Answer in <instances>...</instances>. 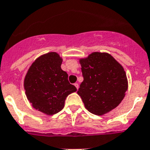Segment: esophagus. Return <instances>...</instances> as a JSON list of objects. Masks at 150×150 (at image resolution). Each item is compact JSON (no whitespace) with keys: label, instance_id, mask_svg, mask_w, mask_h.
<instances>
[{"label":"esophagus","instance_id":"esophagus-1","mask_svg":"<svg viewBox=\"0 0 150 150\" xmlns=\"http://www.w3.org/2000/svg\"><path fill=\"white\" fill-rule=\"evenodd\" d=\"M74 85H75V88H77V89H79V84H78V83H75V84H74Z\"/></svg>","mask_w":150,"mask_h":150}]
</instances>
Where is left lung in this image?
Masks as SVG:
<instances>
[{
  "instance_id": "8db88e82",
  "label": "left lung",
  "mask_w": 150,
  "mask_h": 150,
  "mask_svg": "<svg viewBox=\"0 0 150 150\" xmlns=\"http://www.w3.org/2000/svg\"><path fill=\"white\" fill-rule=\"evenodd\" d=\"M84 80L78 94L87 110L104 115L120 104L127 90L124 68L110 54L94 52L79 59Z\"/></svg>"
}]
</instances>
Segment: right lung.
<instances>
[{"mask_svg": "<svg viewBox=\"0 0 150 150\" xmlns=\"http://www.w3.org/2000/svg\"><path fill=\"white\" fill-rule=\"evenodd\" d=\"M62 62L59 54L48 52L33 62L25 76L26 98L33 108L47 115L62 110L68 95L77 91L61 69Z\"/></svg>", "mask_w": 150, "mask_h": 150, "instance_id": "obj_1", "label": "right lung"}]
</instances>
